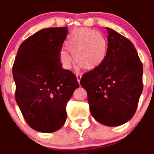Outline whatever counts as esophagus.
Wrapping results in <instances>:
<instances>
[{
  "instance_id": "obj_1",
  "label": "esophagus",
  "mask_w": 154,
  "mask_h": 154,
  "mask_svg": "<svg viewBox=\"0 0 154 154\" xmlns=\"http://www.w3.org/2000/svg\"><path fill=\"white\" fill-rule=\"evenodd\" d=\"M81 77H82V76L80 75V74H77V82H78L79 83H80V80H81Z\"/></svg>"
}]
</instances>
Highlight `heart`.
<instances>
[{"mask_svg":"<svg viewBox=\"0 0 154 154\" xmlns=\"http://www.w3.org/2000/svg\"><path fill=\"white\" fill-rule=\"evenodd\" d=\"M67 48L76 64L86 70L98 68L106 59L108 48L100 32L86 28L74 31L68 38ZM60 59L66 67L71 66V57L67 51H62Z\"/></svg>","mask_w":154,"mask_h":154,"instance_id":"heart-1","label":"heart"}]
</instances>
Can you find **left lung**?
I'll return each mask as SVG.
<instances>
[{"instance_id":"1","label":"left lung","mask_w":154,"mask_h":154,"mask_svg":"<svg viewBox=\"0 0 154 154\" xmlns=\"http://www.w3.org/2000/svg\"><path fill=\"white\" fill-rule=\"evenodd\" d=\"M104 62L87 72L80 84L87 91L90 112L100 124L116 127L133 118L143 90V66L133 43L106 27Z\"/></svg>"}]
</instances>
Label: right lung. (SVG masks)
<instances>
[{"label":"right lung","instance_id":"right-lung-1","mask_svg":"<svg viewBox=\"0 0 154 154\" xmlns=\"http://www.w3.org/2000/svg\"><path fill=\"white\" fill-rule=\"evenodd\" d=\"M67 34L68 27L38 31L20 45L12 66L15 100L27 125L42 133L64 125L66 105L79 87L76 76L60 63Z\"/></svg>","mask_w":154,"mask_h":154}]
</instances>
